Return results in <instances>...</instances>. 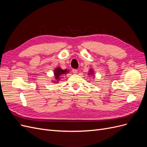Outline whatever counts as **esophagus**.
Masks as SVG:
<instances>
[{
    "label": "esophagus",
    "instance_id": "1",
    "mask_svg": "<svg viewBox=\"0 0 147 147\" xmlns=\"http://www.w3.org/2000/svg\"><path fill=\"white\" fill-rule=\"evenodd\" d=\"M72 72L74 74H76L77 73V69H73L72 70Z\"/></svg>",
    "mask_w": 147,
    "mask_h": 147
}]
</instances>
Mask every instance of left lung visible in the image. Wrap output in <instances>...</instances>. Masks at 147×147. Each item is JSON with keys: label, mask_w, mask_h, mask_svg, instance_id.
I'll use <instances>...</instances> for the list:
<instances>
[{"label": "left lung", "mask_w": 147, "mask_h": 147, "mask_svg": "<svg viewBox=\"0 0 147 147\" xmlns=\"http://www.w3.org/2000/svg\"><path fill=\"white\" fill-rule=\"evenodd\" d=\"M94 74V72H93V70H92V69H91L90 70V72H89V74H88V75H91V76L92 75Z\"/></svg>", "instance_id": "obj_1"}]
</instances>
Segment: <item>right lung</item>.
Segmentation results:
<instances>
[{
    "instance_id": "add662e5",
    "label": "right lung",
    "mask_w": 147,
    "mask_h": 147,
    "mask_svg": "<svg viewBox=\"0 0 147 147\" xmlns=\"http://www.w3.org/2000/svg\"><path fill=\"white\" fill-rule=\"evenodd\" d=\"M68 73V70L65 69V70H63L60 67H57L56 69H55V81H53V82H57L58 81H59V80L61 78V77L62 75H63L64 74H67Z\"/></svg>"
}]
</instances>
